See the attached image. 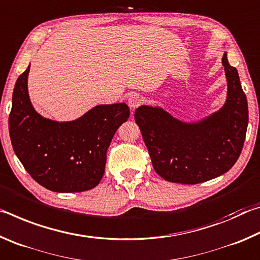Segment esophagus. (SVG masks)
<instances>
[{"label": "esophagus", "instance_id": "1", "mask_svg": "<svg viewBox=\"0 0 260 260\" xmlns=\"http://www.w3.org/2000/svg\"><path fill=\"white\" fill-rule=\"evenodd\" d=\"M142 101H143L142 98H141L139 94H136V93L131 94L128 98V105L131 107V109L134 110L138 108L141 103H142Z\"/></svg>", "mask_w": 260, "mask_h": 260}]
</instances>
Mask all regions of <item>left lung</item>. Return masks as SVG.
<instances>
[{"label":"left lung","mask_w":260,"mask_h":260,"mask_svg":"<svg viewBox=\"0 0 260 260\" xmlns=\"http://www.w3.org/2000/svg\"><path fill=\"white\" fill-rule=\"evenodd\" d=\"M228 81L225 105L197 124H184L160 108L135 110L156 172L170 182L196 184L230 171L241 155L248 128V101L237 70L222 57Z\"/></svg>","instance_id":"1"}]
</instances>
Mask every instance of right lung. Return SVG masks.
<instances>
[{
  "instance_id": "right-lung-1",
  "label": "right lung",
  "mask_w": 260,
  "mask_h": 260,
  "mask_svg": "<svg viewBox=\"0 0 260 260\" xmlns=\"http://www.w3.org/2000/svg\"><path fill=\"white\" fill-rule=\"evenodd\" d=\"M29 67L17 79L9 114L14 151L39 184L56 192L89 190L100 183L116 131L129 118L125 103L99 105L79 119L57 122L29 102Z\"/></svg>"
}]
</instances>
